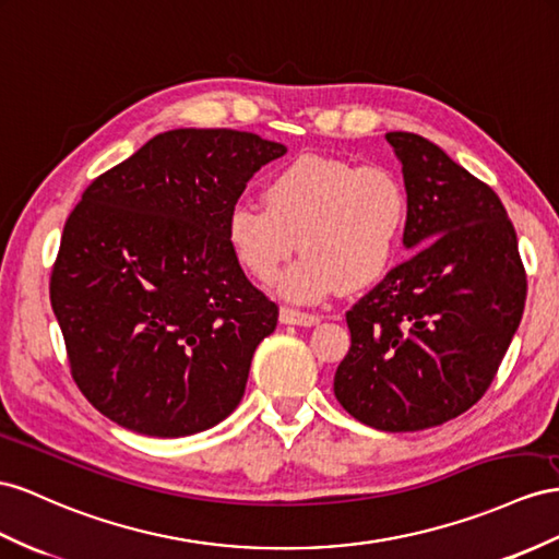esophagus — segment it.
<instances>
[{"label": "esophagus", "instance_id": "obj_1", "mask_svg": "<svg viewBox=\"0 0 559 559\" xmlns=\"http://www.w3.org/2000/svg\"><path fill=\"white\" fill-rule=\"evenodd\" d=\"M281 323H285V325H305V328H311V325H319V323H321V317H317V313H309V311L281 309Z\"/></svg>", "mask_w": 559, "mask_h": 559}]
</instances>
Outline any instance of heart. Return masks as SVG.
<instances>
[{"label": "heart", "mask_w": 559, "mask_h": 559, "mask_svg": "<svg viewBox=\"0 0 559 559\" xmlns=\"http://www.w3.org/2000/svg\"><path fill=\"white\" fill-rule=\"evenodd\" d=\"M264 207L238 203L224 226L238 266L260 283L278 274L276 293L297 305L321 302L342 288L361 290L388 274L402 248L408 198L388 167L325 155H299L271 175Z\"/></svg>", "instance_id": "1"}]
</instances>
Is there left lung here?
Masks as SVG:
<instances>
[{
  "instance_id": "1",
  "label": "left lung",
  "mask_w": 559,
  "mask_h": 559,
  "mask_svg": "<svg viewBox=\"0 0 559 559\" xmlns=\"http://www.w3.org/2000/svg\"><path fill=\"white\" fill-rule=\"evenodd\" d=\"M408 198L406 250L347 311L337 402L382 432H418L475 406L518 333L526 274L493 193L437 143L390 132Z\"/></svg>"
}]
</instances>
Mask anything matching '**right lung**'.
<instances>
[{"label": "right lung", "instance_id": "1", "mask_svg": "<svg viewBox=\"0 0 559 559\" xmlns=\"http://www.w3.org/2000/svg\"><path fill=\"white\" fill-rule=\"evenodd\" d=\"M283 143L171 130L94 179L63 226L49 295L87 402L148 437L222 423L246 394L278 307L254 288L224 226Z\"/></svg>", "mask_w": 559, "mask_h": 559}]
</instances>
